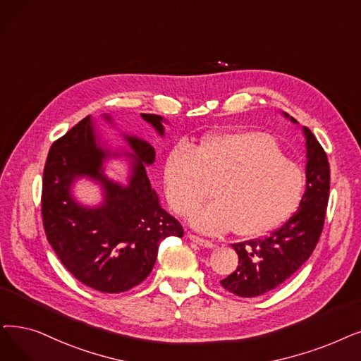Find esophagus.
<instances>
[{
	"label": "esophagus",
	"mask_w": 361,
	"mask_h": 361,
	"mask_svg": "<svg viewBox=\"0 0 361 361\" xmlns=\"http://www.w3.org/2000/svg\"><path fill=\"white\" fill-rule=\"evenodd\" d=\"M187 238H189L192 242H196V243H197L199 246H202V247H208V249L215 247V245H214L211 240H207V239H203V238H199V236H196V234L189 233V234H187Z\"/></svg>",
	"instance_id": "obj_1"
}]
</instances>
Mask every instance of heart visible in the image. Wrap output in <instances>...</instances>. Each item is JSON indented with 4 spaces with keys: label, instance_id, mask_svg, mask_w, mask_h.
Here are the masks:
<instances>
[{
    "label": "heart",
    "instance_id": "b5f03b06",
    "mask_svg": "<svg viewBox=\"0 0 361 361\" xmlns=\"http://www.w3.org/2000/svg\"><path fill=\"white\" fill-rule=\"evenodd\" d=\"M166 196L176 212L196 209L190 223L208 234L234 228L257 238L283 224L304 190L302 172L286 159L276 140L261 133L216 134L195 147L177 146L164 166Z\"/></svg>",
    "mask_w": 361,
    "mask_h": 361
}]
</instances>
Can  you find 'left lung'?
Masks as SVG:
<instances>
[{"instance_id": "1", "label": "left lung", "mask_w": 361, "mask_h": 361, "mask_svg": "<svg viewBox=\"0 0 361 361\" xmlns=\"http://www.w3.org/2000/svg\"><path fill=\"white\" fill-rule=\"evenodd\" d=\"M283 116L298 123L288 114ZM302 135L307 164L305 192L300 207L267 238L233 245L239 265L219 283L234 295L254 298L280 286L310 258L320 239L331 187V169L314 134L304 127Z\"/></svg>"}]
</instances>
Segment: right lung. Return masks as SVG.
<instances>
[{"instance_id": "obj_1", "label": "right lung", "mask_w": 361, "mask_h": 361, "mask_svg": "<svg viewBox=\"0 0 361 361\" xmlns=\"http://www.w3.org/2000/svg\"><path fill=\"white\" fill-rule=\"evenodd\" d=\"M140 115L159 137L165 135L166 119ZM102 118L116 128L111 115ZM121 135L128 150L109 146L92 118H84L53 143L42 180L47 239L72 276L104 293L125 292L142 283L156 262L161 240L184 234L150 185L146 166L156 159L154 147L134 134L121 131ZM112 159L128 164L123 183L105 174ZM80 179L99 185L102 200L97 206H84L75 199L73 187Z\"/></svg>"}]
</instances>
